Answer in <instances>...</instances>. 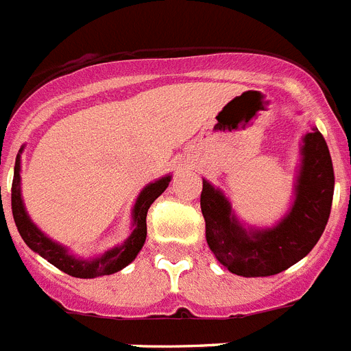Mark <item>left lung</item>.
Segmentation results:
<instances>
[{"instance_id": "8db88e82", "label": "left lung", "mask_w": 351, "mask_h": 351, "mask_svg": "<svg viewBox=\"0 0 351 351\" xmlns=\"http://www.w3.org/2000/svg\"><path fill=\"white\" fill-rule=\"evenodd\" d=\"M303 165L291 213L276 228L247 231L231 215L230 202L202 181L201 211L206 240L217 260L233 274L245 278L282 273L317 244L328 222L334 197V165L328 145L317 129L303 138Z\"/></svg>"}]
</instances>
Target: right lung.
Returning <instances> with one entry per match:
<instances>
[{
	"mask_svg": "<svg viewBox=\"0 0 351 351\" xmlns=\"http://www.w3.org/2000/svg\"><path fill=\"white\" fill-rule=\"evenodd\" d=\"M19 179L21 178H19V154H17L12 179V215L14 222L17 226V231H19V234H21L23 240H25L26 245L32 251L39 253L43 258L48 260L57 269H60L62 273L75 278L104 276V274L118 273L120 269L129 265L136 258V254L140 253V249L145 244V239H147V211H149L150 204L167 190L170 182V176H167V178L150 182L149 186H145L143 192L138 197V201H136L134 211H132L136 228L129 237V240L121 247H114L111 251H107L100 258L86 262V260H77L73 256H69L68 251L62 245L55 244L50 239H46L45 234L34 226V222L26 215L25 206H23Z\"/></svg>",
	"mask_w": 351,
	"mask_h": 351,
	"instance_id": "add662e5",
	"label": "right lung"
}]
</instances>
